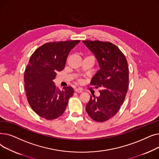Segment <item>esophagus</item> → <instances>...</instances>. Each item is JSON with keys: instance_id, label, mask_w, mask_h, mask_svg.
I'll list each match as a JSON object with an SVG mask.
<instances>
[{"instance_id": "esophagus-1", "label": "esophagus", "mask_w": 159, "mask_h": 159, "mask_svg": "<svg viewBox=\"0 0 159 159\" xmlns=\"http://www.w3.org/2000/svg\"><path fill=\"white\" fill-rule=\"evenodd\" d=\"M75 91H76L77 93H82V89L80 88H75Z\"/></svg>"}]
</instances>
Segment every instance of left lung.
<instances>
[{"mask_svg": "<svg viewBox=\"0 0 159 159\" xmlns=\"http://www.w3.org/2000/svg\"><path fill=\"white\" fill-rule=\"evenodd\" d=\"M97 58L100 70L90 84L101 88L100 96L91 95L86 106L90 117L97 122L109 120L124 102L129 83V70L124 55L109 42L83 40Z\"/></svg>", "mask_w": 159, "mask_h": 159, "instance_id": "8db88e82", "label": "left lung"}]
</instances>
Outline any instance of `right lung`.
I'll use <instances>...</instances> for the list:
<instances>
[{
	"label": "right lung",
	"instance_id": "add662e5",
	"mask_svg": "<svg viewBox=\"0 0 159 159\" xmlns=\"http://www.w3.org/2000/svg\"><path fill=\"white\" fill-rule=\"evenodd\" d=\"M80 40L48 43L33 53L24 72V88L32 110L47 120L61 116L73 95V88L55 86L57 73L64 70L71 49Z\"/></svg>",
	"mask_w": 159,
	"mask_h": 159
}]
</instances>
